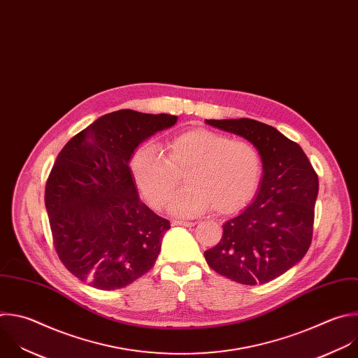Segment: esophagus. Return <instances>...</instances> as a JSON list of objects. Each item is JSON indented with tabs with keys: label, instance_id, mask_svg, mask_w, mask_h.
<instances>
[{
	"label": "esophagus",
	"instance_id": "1",
	"mask_svg": "<svg viewBox=\"0 0 358 358\" xmlns=\"http://www.w3.org/2000/svg\"><path fill=\"white\" fill-rule=\"evenodd\" d=\"M174 226H187V227H192L195 224V222H188V220H173Z\"/></svg>",
	"mask_w": 358,
	"mask_h": 358
}]
</instances>
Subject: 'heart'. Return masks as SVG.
I'll list each match as a JSON object with an SVG mask.
<instances>
[{
  "mask_svg": "<svg viewBox=\"0 0 358 358\" xmlns=\"http://www.w3.org/2000/svg\"><path fill=\"white\" fill-rule=\"evenodd\" d=\"M167 157L155 145H145L131 160L139 192L155 209L166 205L184 174L187 187L169 202L177 216H192L210 208L217 215L239 212L255 196L262 178V157L249 142L191 129L167 142Z\"/></svg>",
  "mask_w": 358,
  "mask_h": 358,
  "instance_id": "obj_1",
  "label": "heart"
}]
</instances>
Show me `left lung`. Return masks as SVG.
<instances>
[{"label":"left lung","instance_id":"obj_1","mask_svg":"<svg viewBox=\"0 0 358 358\" xmlns=\"http://www.w3.org/2000/svg\"><path fill=\"white\" fill-rule=\"evenodd\" d=\"M242 136L257 150L263 177L253 202L223 224L220 242L203 253L217 274L245 285L282 275L306 255L313 230L319 180L301 146L255 119H206Z\"/></svg>","mask_w":358,"mask_h":358}]
</instances>
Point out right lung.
I'll list each match as a JSON object with an SVG mask.
<instances>
[{
  "label": "right lung",
  "instance_id": "right-lung-1",
  "mask_svg": "<svg viewBox=\"0 0 358 358\" xmlns=\"http://www.w3.org/2000/svg\"><path fill=\"white\" fill-rule=\"evenodd\" d=\"M177 116L121 109L101 116L59 153L45 189L53 245L78 280L110 291L156 263L170 222L139 198L129 162Z\"/></svg>",
  "mask_w": 358,
  "mask_h": 358
}]
</instances>
